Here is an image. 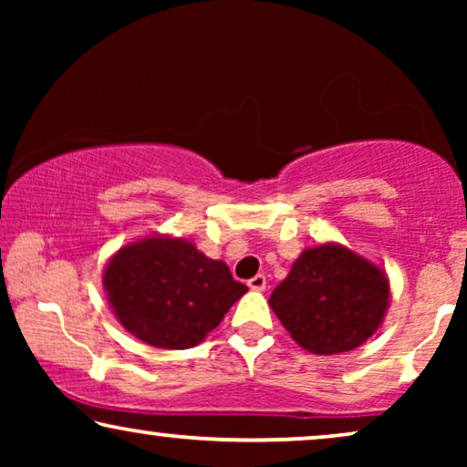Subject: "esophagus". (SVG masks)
<instances>
[{"instance_id":"esophagus-1","label":"esophagus","mask_w":467,"mask_h":467,"mask_svg":"<svg viewBox=\"0 0 467 467\" xmlns=\"http://www.w3.org/2000/svg\"><path fill=\"white\" fill-rule=\"evenodd\" d=\"M248 286H251L253 291H265V286H267V280H265L264 274H257V276L248 280Z\"/></svg>"}]
</instances>
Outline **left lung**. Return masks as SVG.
Instances as JSON below:
<instances>
[{"instance_id":"8db88e82","label":"left lung","mask_w":467,"mask_h":467,"mask_svg":"<svg viewBox=\"0 0 467 467\" xmlns=\"http://www.w3.org/2000/svg\"><path fill=\"white\" fill-rule=\"evenodd\" d=\"M391 286L385 270L350 248L325 242L306 248L270 306L299 347L337 355L361 347L387 315Z\"/></svg>"}]
</instances>
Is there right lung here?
<instances>
[{
	"label": "right lung",
	"mask_w": 467,
	"mask_h": 467,
	"mask_svg": "<svg viewBox=\"0 0 467 467\" xmlns=\"http://www.w3.org/2000/svg\"><path fill=\"white\" fill-rule=\"evenodd\" d=\"M104 289L131 336L157 348L184 350L206 340L248 286L193 242L152 234L112 254Z\"/></svg>",
	"instance_id": "right-lung-1"
}]
</instances>
